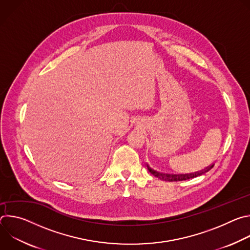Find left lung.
<instances>
[{
  "label": "left lung",
  "instance_id": "1",
  "mask_svg": "<svg viewBox=\"0 0 250 250\" xmlns=\"http://www.w3.org/2000/svg\"><path fill=\"white\" fill-rule=\"evenodd\" d=\"M213 167V164L207 167L206 169L202 170V171H198V172H195V173H191V174H181V175H170V174H163V173H159L153 169H151L148 165H147V169L149 170V172L154 175L155 177L159 178V179L161 180H164V181H168V182H174V181H183V180H188V179H192V178H195V177H198V176H201L205 173H207L208 170H210L211 168Z\"/></svg>",
  "mask_w": 250,
  "mask_h": 250
}]
</instances>
